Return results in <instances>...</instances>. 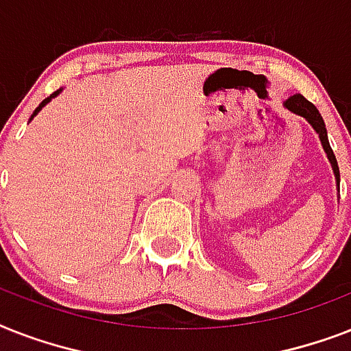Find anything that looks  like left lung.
<instances>
[{
    "label": "left lung",
    "instance_id": "obj_1",
    "mask_svg": "<svg viewBox=\"0 0 351 351\" xmlns=\"http://www.w3.org/2000/svg\"><path fill=\"white\" fill-rule=\"evenodd\" d=\"M284 106L288 107L291 112H295V114L304 117L306 120L310 121L311 125H313V129L319 132V138H321L322 147H324V151H326V154H328V158H330V162H332L333 173H335V178H337V186H339V182H341V175H339L337 158H335V154H333L332 147H330V142H328V134H326V125H324V120H322V117L319 114V111H317V107L313 106L311 101L306 100L302 95L289 96Z\"/></svg>",
    "mask_w": 351,
    "mask_h": 351
}]
</instances>
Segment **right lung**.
Instances as JSON below:
<instances>
[{
	"instance_id": "1",
	"label": "right lung",
	"mask_w": 351,
	"mask_h": 351,
	"mask_svg": "<svg viewBox=\"0 0 351 351\" xmlns=\"http://www.w3.org/2000/svg\"><path fill=\"white\" fill-rule=\"evenodd\" d=\"M60 90H62V89H60ZM60 90H56V93H54V95H51V96H49V98H45V100H43V101H41V104H40V107H38V109H36V111H34V114H36V112H38V111H40V109H41V107H43V106H45V104H47V101H49V100H51V98H54V96H56V95H58V93H60ZM34 114H32V117H34Z\"/></svg>"
}]
</instances>
